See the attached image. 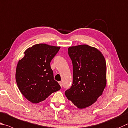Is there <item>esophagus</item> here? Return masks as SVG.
Segmentation results:
<instances>
[{
    "label": "esophagus",
    "mask_w": 128,
    "mask_h": 128,
    "mask_svg": "<svg viewBox=\"0 0 128 128\" xmlns=\"http://www.w3.org/2000/svg\"><path fill=\"white\" fill-rule=\"evenodd\" d=\"M59 84H60V86H61V87H62V82H59Z\"/></svg>",
    "instance_id": "1"
}]
</instances>
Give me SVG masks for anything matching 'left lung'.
Instances as JSON below:
<instances>
[{"label": "left lung", "instance_id": "left-lung-1", "mask_svg": "<svg viewBox=\"0 0 128 128\" xmlns=\"http://www.w3.org/2000/svg\"><path fill=\"white\" fill-rule=\"evenodd\" d=\"M68 54L73 64V84L65 92L79 108L92 105L101 96L106 85V64L102 53L87 45L72 46Z\"/></svg>", "mask_w": 128, "mask_h": 128}]
</instances>
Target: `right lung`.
Instances as JSON below:
<instances>
[{
    "instance_id": "add662e5",
    "label": "right lung",
    "mask_w": 128,
    "mask_h": 128,
    "mask_svg": "<svg viewBox=\"0 0 128 128\" xmlns=\"http://www.w3.org/2000/svg\"><path fill=\"white\" fill-rule=\"evenodd\" d=\"M60 47L36 44L28 48L24 57L18 62L16 72V82L26 98L38 104L61 87L54 80L50 62Z\"/></svg>"
}]
</instances>
